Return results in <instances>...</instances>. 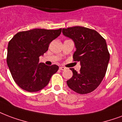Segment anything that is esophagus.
<instances>
[{"label": "esophagus", "mask_w": 122, "mask_h": 122, "mask_svg": "<svg viewBox=\"0 0 122 122\" xmlns=\"http://www.w3.org/2000/svg\"><path fill=\"white\" fill-rule=\"evenodd\" d=\"M59 69L61 70H66V68L63 67V66H61V67H59Z\"/></svg>", "instance_id": "1"}]
</instances>
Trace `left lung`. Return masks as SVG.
I'll return each instance as SVG.
<instances>
[{
  "mask_svg": "<svg viewBox=\"0 0 122 122\" xmlns=\"http://www.w3.org/2000/svg\"><path fill=\"white\" fill-rule=\"evenodd\" d=\"M63 35L71 39L76 51L73 61H79V72L70 68L73 76L66 81L71 90L86 94L98 87L106 73L110 55L104 38L96 30L76 26L63 29Z\"/></svg>",
  "mask_w": 122,
  "mask_h": 122,
  "instance_id": "1",
  "label": "left lung"
}]
</instances>
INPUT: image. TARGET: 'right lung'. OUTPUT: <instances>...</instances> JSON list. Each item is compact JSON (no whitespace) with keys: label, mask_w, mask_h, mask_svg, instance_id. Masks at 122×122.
<instances>
[{"label":"right lung","mask_w":122,"mask_h":122,"mask_svg":"<svg viewBox=\"0 0 122 122\" xmlns=\"http://www.w3.org/2000/svg\"><path fill=\"white\" fill-rule=\"evenodd\" d=\"M61 29H34L18 32L9 41L7 64L14 81L29 92L42 90L59 69L57 65L40 63V56L48 51L49 44L57 38Z\"/></svg>","instance_id":"1"}]
</instances>
